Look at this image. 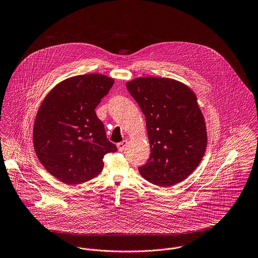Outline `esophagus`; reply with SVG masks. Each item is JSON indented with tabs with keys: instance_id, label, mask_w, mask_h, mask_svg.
<instances>
[{
	"instance_id": "1",
	"label": "esophagus",
	"mask_w": 258,
	"mask_h": 258,
	"mask_svg": "<svg viewBox=\"0 0 258 258\" xmlns=\"http://www.w3.org/2000/svg\"><path fill=\"white\" fill-rule=\"evenodd\" d=\"M126 145H127V141H126V140H124V141L118 143V144H117V149H118V151H122V150L125 148Z\"/></svg>"
}]
</instances>
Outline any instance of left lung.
<instances>
[{"instance_id":"8db88e82","label":"left lung","mask_w":258,"mask_h":258,"mask_svg":"<svg viewBox=\"0 0 258 258\" xmlns=\"http://www.w3.org/2000/svg\"><path fill=\"white\" fill-rule=\"evenodd\" d=\"M126 88L146 116L151 146L140 174L162 187L182 182L199 166L207 147L206 124L195 93L164 77L136 78Z\"/></svg>"}]
</instances>
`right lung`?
<instances>
[{"label": "right lung", "mask_w": 258, "mask_h": 258, "mask_svg": "<svg viewBox=\"0 0 258 258\" xmlns=\"http://www.w3.org/2000/svg\"><path fill=\"white\" fill-rule=\"evenodd\" d=\"M114 79L84 74L58 83L41 103L33 127L36 155L43 167L67 185L87 182L103 169V157L117 151L95 108Z\"/></svg>", "instance_id": "right-lung-1"}]
</instances>
